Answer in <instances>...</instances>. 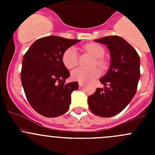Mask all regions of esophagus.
<instances>
[{
    "instance_id": "obj_1",
    "label": "esophagus",
    "mask_w": 155,
    "mask_h": 155,
    "mask_svg": "<svg viewBox=\"0 0 155 155\" xmlns=\"http://www.w3.org/2000/svg\"><path fill=\"white\" fill-rule=\"evenodd\" d=\"M83 85H84V83H83V82H79V86L80 87L83 86Z\"/></svg>"
}]
</instances>
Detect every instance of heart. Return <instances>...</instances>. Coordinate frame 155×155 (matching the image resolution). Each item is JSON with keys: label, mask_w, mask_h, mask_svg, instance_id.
<instances>
[{"label": "heart", "mask_w": 155, "mask_h": 155, "mask_svg": "<svg viewBox=\"0 0 155 155\" xmlns=\"http://www.w3.org/2000/svg\"><path fill=\"white\" fill-rule=\"evenodd\" d=\"M85 50L92 54L96 59L94 65L97 64L100 68H104L107 66V62L103 57L105 54V49L97 43H89L85 46ZM62 62L67 68L71 69L76 67L79 63V55L77 50L73 46L69 47L62 54ZM101 75V70L98 68L85 69L78 68L73 70L71 73L72 79L79 82H91Z\"/></svg>", "instance_id": "heart-1"}]
</instances>
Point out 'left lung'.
<instances>
[{
	"instance_id": "8db88e82",
	"label": "left lung",
	"mask_w": 155,
	"mask_h": 155,
	"mask_svg": "<svg viewBox=\"0 0 155 155\" xmlns=\"http://www.w3.org/2000/svg\"><path fill=\"white\" fill-rule=\"evenodd\" d=\"M94 41L107 46L111 63L109 71L100 79L104 87L97 88L88 97V106L95 115L109 118L121 112L135 95L140 59L135 48L121 37L108 36Z\"/></svg>"
}]
</instances>
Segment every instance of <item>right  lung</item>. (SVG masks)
Instances as JSON below:
<instances>
[{"instance_id": "add662e5", "label": "right lung", "mask_w": 155, "mask_h": 155, "mask_svg": "<svg viewBox=\"0 0 155 155\" xmlns=\"http://www.w3.org/2000/svg\"><path fill=\"white\" fill-rule=\"evenodd\" d=\"M79 41L48 36L36 40L25 54L21 84L30 105L40 115L54 118L68 112L71 93L79 88V84L65 83L70 74L62 62V54Z\"/></svg>"}]
</instances>
